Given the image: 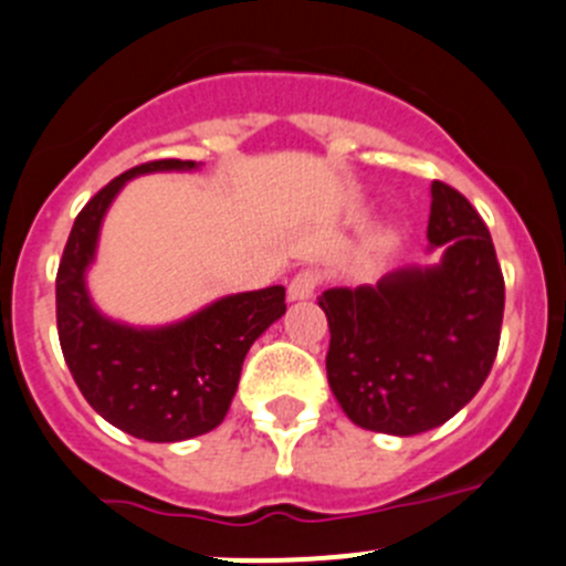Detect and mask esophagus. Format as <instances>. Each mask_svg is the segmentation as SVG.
Wrapping results in <instances>:
<instances>
[{
  "instance_id": "obj_1",
  "label": "esophagus",
  "mask_w": 566,
  "mask_h": 566,
  "mask_svg": "<svg viewBox=\"0 0 566 566\" xmlns=\"http://www.w3.org/2000/svg\"><path fill=\"white\" fill-rule=\"evenodd\" d=\"M319 283H322V274L316 272V269H300V272L292 277V283H289V300L314 297Z\"/></svg>"
}]
</instances>
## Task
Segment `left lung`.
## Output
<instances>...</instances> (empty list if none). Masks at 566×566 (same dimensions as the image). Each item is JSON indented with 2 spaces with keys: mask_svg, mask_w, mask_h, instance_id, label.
Instances as JSON below:
<instances>
[{
  "mask_svg": "<svg viewBox=\"0 0 566 566\" xmlns=\"http://www.w3.org/2000/svg\"><path fill=\"white\" fill-rule=\"evenodd\" d=\"M428 241L439 266L400 269L378 286L327 289V380L358 428L417 436L448 422L489 378L505 283L492 235L470 199L430 186Z\"/></svg>",
  "mask_w": 566,
  "mask_h": 566,
  "instance_id": "left-lung-1",
  "label": "left lung"
}]
</instances>
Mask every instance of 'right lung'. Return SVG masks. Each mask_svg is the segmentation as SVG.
<instances>
[{"label":"right lung","instance_id":"obj_1","mask_svg":"<svg viewBox=\"0 0 566 566\" xmlns=\"http://www.w3.org/2000/svg\"><path fill=\"white\" fill-rule=\"evenodd\" d=\"M160 169H193V160L160 158L133 166L77 213L55 277L57 338L74 384L99 417L136 439L182 441L222 422L239 389L247 349L286 314V289L233 294L158 331L105 319L91 305L83 280L102 217L130 177Z\"/></svg>","mask_w":566,"mask_h":566}]
</instances>
